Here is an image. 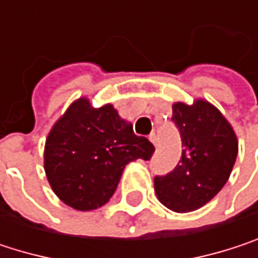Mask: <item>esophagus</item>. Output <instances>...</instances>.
<instances>
[{
	"mask_svg": "<svg viewBox=\"0 0 258 258\" xmlns=\"http://www.w3.org/2000/svg\"><path fill=\"white\" fill-rule=\"evenodd\" d=\"M149 140H151V143H152L154 146H157V136H155L154 133H152V134L149 136Z\"/></svg>",
	"mask_w": 258,
	"mask_h": 258,
	"instance_id": "obj_1",
	"label": "esophagus"
}]
</instances>
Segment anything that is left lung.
Here are the masks:
<instances>
[{"label":"left lung","instance_id":"obj_1","mask_svg":"<svg viewBox=\"0 0 258 258\" xmlns=\"http://www.w3.org/2000/svg\"><path fill=\"white\" fill-rule=\"evenodd\" d=\"M172 121L182 140L179 164L155 176L157 199L173 212H192L226 185L237 157V137L226 116L209 101L175 103Z\"/></svg>","mask_w":258,"mask_h":258}]
</instances>
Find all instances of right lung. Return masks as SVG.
<instances>
[{"label": "right lung", "instance_id": "obj_1", "mask_svg": "<svg viewBox=\"0 0 258 258\" xmlns=\"http://www.w3.org/2000/svg\"><path fill=\"white\" fill-rule=\"evenodd\" d=\"M154 151L112 104L97 109L80 97L47 134L44 172L61 202L86 212L109 202L128 163L146 161Z\"/></svg>", "mask_w": 258, "mask_h": 258}]
</instances>
